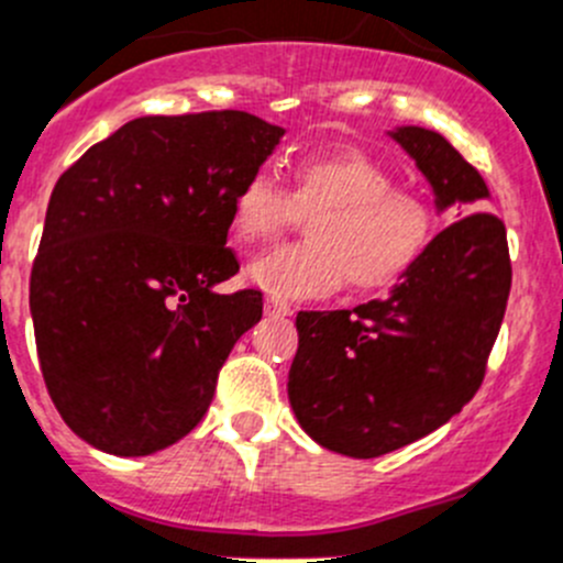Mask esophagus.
Segmentation results:
<instances>
[{
    "instance_id": "1",
    "label": "esophagus",
    "mask_w": 563,
    "mask_h": 563,
    "mask_svg": "<svg viewBox=\"0 0 563 563\" xmlns=\"http://www.w3.org/2000/svg\"><path fill=\"white\" fill-rule=\"evenodd\" d=\"M264 308H266V313H272V317H288V313L294 311L291 302H286V299H280V297H266Z\"/></svg>"
}]
</instances>
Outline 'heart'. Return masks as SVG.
I'll return each mask as SVG.
<instances>
[{"label":"heart","mask_w":563,"mask_h":563,"mask_svg":"<svg viewBox=\"0 0 563 563\" xmlns=\"http://www.w3.org/2000/svg\"><path fill=\"white\" fill-rule=\"evenodd\" d=\"M308 222L306 244L255 255L246 280L272 297H324L346 286L355 294L386 291L428 252L439 228L433 199L397 186L388 166L358 150L306 155L294 163L291 191L269 169H252L230 197L239 241H264Z\"/></svg>","instance_id":"1"}]
</instances>
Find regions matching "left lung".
Returning a JSON list of instances; mask_svg holds the SVG:
<instances>
[{"mask_svg": "<svg viewBox=\"0 0 563 563\" xmlns=\"http://www.w3.org/2000/svg\"><path fill=\"white\" fill-rule=\"evenodd\" d=\"M435 208L475 210L441 230L391 294L353 311H299L288 400L313 441L377 459L433 433L475 397L511 291L506 224L488 188L444 135L397 128ZM461 217V213H459Z\"/></svg>", "mask_w": 563, "mask_h": 563, "instance_id": "obj_1", "label": "left lung"}]
</instances>
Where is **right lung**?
<instances>
[{"mask_svg": "<svg viewBox=\"0 0 563 563\" xmlns=\"http://www.w3.org/2000/svg\"><path fill=\"white\" fill-rule=\"evenodd\" d=\"M286 130L244 113L141 115L57 180L30 275L46 391L110 455H150L208 411L235 341L264 313L239 272L230 197Z\"/></svg>", "mask_w": 563, "mask_h": 563, "instance_id": "right-lung-1", "label": "right lung"}]
</instances>
